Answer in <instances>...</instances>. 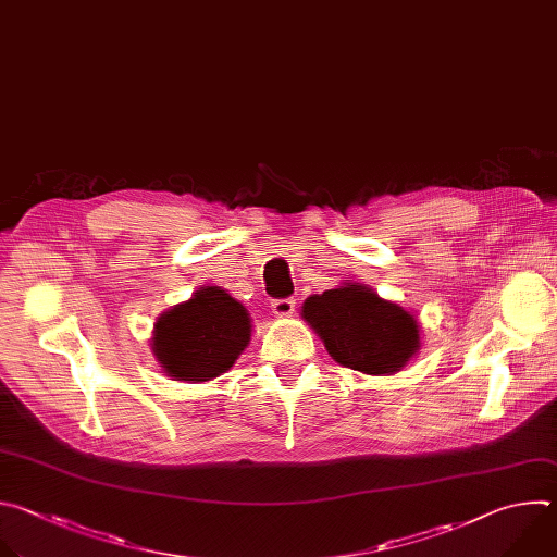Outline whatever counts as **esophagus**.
Instances as JSON below:
<instances>
[{
	"instance_id": "obj_1",
	"label": "esophagus",
	"mask_w": 557,
	"mask_h": 557,
	"mask_svg": "<svg viewBox=\"0 0 557 557\" xmlns=\"http://www.w3.org/2000/svg\"><path fill=\"white\" fill-rule=\"evenodd\" d=\"M294 307H296V300H294V298H276V300H272V311H274V315H278V318L294 313Z\"/></svg>"
}]
</instances>
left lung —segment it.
<instances>
[{"mask_svg": "<svg viewBox=\"0 0 557 557\" xmlns=\"http://www.w3.org/2000/svg\"><path fill=\"white\" fill-rule=\"evenodd\" d=\"M302 318L333 360L369 375L399 371L419 349L417 320L362 285L309 296Z\"/></svg>", "mask_w": 557, "mask_h": 557, "instance_id": "8db88e82", "label": "left lung"}]
</instances>
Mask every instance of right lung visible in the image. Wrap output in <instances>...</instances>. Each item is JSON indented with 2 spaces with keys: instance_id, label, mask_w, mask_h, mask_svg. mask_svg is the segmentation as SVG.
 <instances>
[{
  "instance_id": "right-lung-1",
  "label": "right lung",
  "mask_w": 557,
  "mask_h": 557,
  "mask_svg": "<svg viewBox=\"0 0 557 557\" xmlns=\"http://www.w3.org/2000/svg\"><path fill=\"white\" fill-rule=\"evenodd\" d=\"M250 343V318L219 287H203L156 322L153 354L184 382H206L228 371Z\"/></svg>"
}]
</instances>
